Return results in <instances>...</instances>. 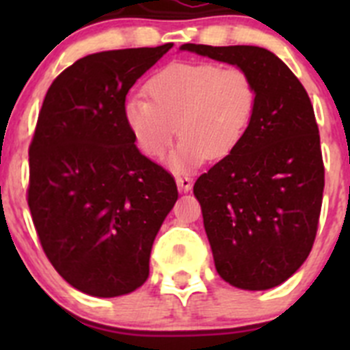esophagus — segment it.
I'll return each instance as SVG.
<instances>
[{"label": "esophagus", "instance_id": "obj_1", "mask_svg": "<svg viewBox=\"0 0 350 350\" xmlns=\"http://www.w3.org/2000/svg\"><path fill=\"white\" fill-rule=\"evenodd\" d=\"M177 185L180 193H189V191L193 189V178L187 177V175H178Z\"/></svg>", "mask_w": 350, "mask_h": 350}]
</instances>
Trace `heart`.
<instances>
[{
    "instance_id": "b5f03b06",
    "label": "heart",
    "mask_w": 350,
    "mask_h": 350,
    "mask_svg": "<svg viewBox=\"0 0 350 350\" xmlns=\"http://www.w3.org/2000/svg\"><path fill=\"white\" fill-rule=\"evenodd\" d=\"M151 98L133 94L122 113L144 154L161 157L180 133L168 157L175 172L224 159L245 138L258 110L259 92L243 68L215 63H172L145 82ZM179 126H177L176 124Z\"/></svg>"
}]
</instances>
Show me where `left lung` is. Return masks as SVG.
Masks as SVG:
<instances>
[{
    "instance_id": "8db88e82",
    "label": "left lung",
    "mask_w": 350,
    "mask_h": 350,
    "mask_svg": "<svg viewBox=\"0 0 350 350\" xmlns=\"http://www.w3.org/2000/svg\"><path fill=\"white\" fill-rule=\"evenodd\" d=\"M180 51L243 68L258 85L245 138L198 178L194 196L222 279L247 291L280 286L310 254L323 205L324 165L310 98L267 49L184 43Z\"/></svg>"
}]
</instances>
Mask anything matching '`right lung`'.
<instances>
[{
  "label": "right lung",
  "instance_id": "add662e5",
  "mask_svg": "<svg viewBox=\"0 0 350 350\" xmlns=\"http://www.w3.org/2000/svg\"><path fill=\"white\" fill-rule=\"evenodd\" d=\"M173 47L85 55L49 88L29 145L27 205L43 252L70 286L98 298L148 277L177 184L145 157L126 126V94Z\"/></svg>",
  "mask_w": 350,
  "mask_h": 350
}]
</instances>
